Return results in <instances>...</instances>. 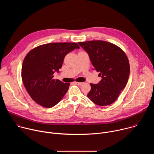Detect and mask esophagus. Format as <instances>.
<instances>
[{
    "mask_svg": "<svg viewBox=\"0 0 154 154\" xmlns=\"http://www.w3.org/2000/svg\"><path fill=\"white\" fill-rule=\"evenodd\" d=\"M74 83H75V84H76V85H82V84H83V82H74Z\"/></svg>",
    "mask_w": 154,
    "mask_h": 154,
    "instance_id": "1",
    "label": "esophagus"
}]
</instances>
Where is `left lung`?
I'll list each match as a JSON object with an SVG mask.
<instances>
[{
    "mask_svg": "<svg viewBox=\"0 0 154 154\" xmlns=\"http://www.w3.org/2000/svg\"><path fill=\"white\" fill-rule=\"evenodd\" d=\"M79 45L88 54L102 77L99 83H90L88 97L100 106L113 103L128 82L130 64L127 55L118 46L104 41L79 42Z\"/></svg>",
    "mask_w": 154,
    "mask_h": 154,
    "instance_id": "obj_1",
    "label": "left lung"
}]
</instances>
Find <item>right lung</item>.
I'll return each mask as SVG.
<instances>
[{
  "mask_svg": "<svg viewBox=\"0 0 154 154\" xmlns=\"http://www.w3.org/2000/svg\"><path fill=\"white\" fill-rule=\"evenodd\" d=\"M80 47L75 42H52L39 46L26 56L22 67V80L31 98L39 105L51 108L67 93L69 83L54 79L65 56Z\"/></svg>",
  "mask_w": 154,
  "mask_h": 154,
  "instance_id": "right-lung-1",
  "label": "right lung"
}]
</instances>
